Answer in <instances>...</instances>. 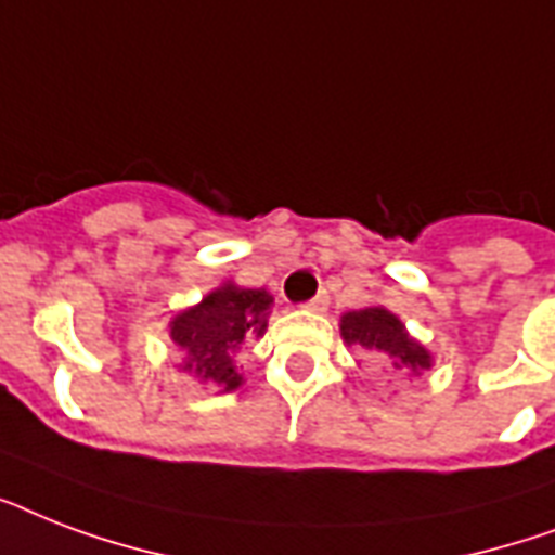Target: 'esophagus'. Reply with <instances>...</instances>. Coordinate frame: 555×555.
Returning a JSON list of instances; mask_svg holds the SVG:
<instances>
[{"label":"esophagus","instance_id":"esophagus-1","mask_svg":"<svg viewBox=\"0 0 555 555\" xmlns=\"http://www.w3.org/2000/svg\"><path fill=\"white\" fill-rule=\"evenodd\" d=\"M305 308H308V311H313V313H325V311H328V294H325V291H320V294L313 296L311 302L305 305Z\"/></svg>","mask_w":555,"mask_h":555}]
</instances>
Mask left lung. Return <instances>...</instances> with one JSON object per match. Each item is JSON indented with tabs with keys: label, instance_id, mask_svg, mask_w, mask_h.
<instances>
[{
	"label": "left lung",
	"instance_id": "obj_1",
	"mask_svg": "<svg viewBox=\"0 0 555 555\" xmlns=\"http://www.w3.org/2000/svg\"><path fill=\"white\" fill-rule=\"evenodd\" d=\"M339 334L346 346L363 348L365 354H374L379 360L391 363V369L409 377H421L429 371L435 357L423 343L405 331L403 320L391 313L383 305H371L363 311H348L339 317Z\"/></svg>",
	"mask_w": 555,
	"mask_h": 555
}]
</instances>
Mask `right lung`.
<instances>
[{
	"label": "right lung",
	"instance_id": "obj_1",
	"mask_svg": "<svg viewBox=\"0 0 555 555\" xmlns=\"http://www.w3.org/2000/svg\"><path fill=\"white\" fill-rule=\"evenodd\" d=\"M273 296L259 287H242L221 282L204 299L169 320V339L184 354L181 369L204 386L218 388V395L235 391L244 374L235 365V354L247 339H259L268 331Z\"/></svg>",
	"mask_w": 555,
	"mask_h": 555
}]
</instances>
